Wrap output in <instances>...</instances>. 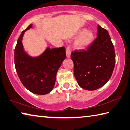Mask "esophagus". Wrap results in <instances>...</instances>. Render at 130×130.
Masks as SVG:
<instances>
[{
    "mask_svg": "<svg viewBox=\"0 0 130 130\" xmlns=\"http://www.w3.org/2000/svg\"><path fill=\"white\" fill-rule=\"evenodd\" d=\"M71 48L69 46H67V48H66V55H67V57L68 58H69L71 57Z\"/></svg>",
    "mask_w": 130,
    "mask_h": 130,
    "instance_id": "esophagus-1",
    "label": "esophagus"
}]
</instances>
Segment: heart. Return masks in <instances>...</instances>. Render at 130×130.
Returning <instances> with one entry per match:
<instances>
[{
    "label": "heart",
    "mask_w": 130,
    "mask_h": 130,
    "mask_svg": "<svg viewBox=\"0 0 130 130\" xmlns=\"http://www.w3.org/2000/svg\"><path fill=\"white\" fill-rule=\"evenodd\" d=\"M80 35L78 37L74 43V46L76 48L82 49L87 46L93 39L94 36L90 30H82L80 32Z\"/></svg>",
    "instance_id": "heart-1"
}]
</instances>
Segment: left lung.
Returning <instances> with one entry per match:
<instances>
[{
  "label": "left lung",
  "instance_id": "left-lung-1",
  "mask_svg": "<svg viewBox=\"0 0 130 130\" xmlns=\"http://www.w3.org/2000/svg\"><path fill=\"white\" fill-rule=\"evenodd\" d=\"M71 57L74 64V75L84 90L98 89L112 76L115 64L114 46L108 32L100 25L97 38L87 50H76Z\"/></svg>",
  "mask_w": 130,
  "mask_h": 130
}]
</instances>
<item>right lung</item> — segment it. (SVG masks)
<instances>
[{"label": "right lung", "mask_w": 130, "mask_h": 130, "mask_svg": "<svg viewBox=\"0 0 130 130\" xmlns=\"http://www.w3.org/2000/svg\"><path fill=\"white\" fill-rule=\"evenodd\" d=\"M32 27V24L29 25L18 39L14 62L18 77L25 87L34 94L45 95L54 87L58 70L65 59V48H47L39 57H30L24 51L22 39L24 32Z\"/></svg>", "instance_id": "obj_1"}]
</instances>
